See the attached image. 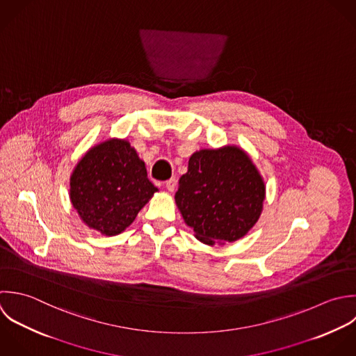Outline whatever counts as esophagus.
I'll list each match as a JSON object with an SVG mask.
<instances>
[{"mask_svg":"<svg viewBox=\"0 0 356 356\" xmlns=\"http://www.w3.org/2000/svg\"><path fill=\"white\" fill-rule=\"evenodd\" d=\"M176 186H177V180H176L175 177H172V179H169V180L165 181V187H166L168 191H170V193H173V191L176 190Z\"/></svg>","mask_w":356,"mask_h":356,"instance_id":"1","label":"esophagus"}]
</instances>
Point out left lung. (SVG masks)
Listing matches in <instances>:
<instances>
[{"label": "left lung", "instance_id": "8db88e82", "mask_svg": "<svg viewBox=\"0 0 356 356\" xmlns=\"http://www.w3.org/2000/svg\"><path fill=\"white\" fill-rule=\"evenodd\" d=\"M175 198L200 241L223 244L244 237L257 223L265 184L243 149H201L191 155Z\"/></svg>", "mask_w": 356, "mask_h": 356}]
</instances>
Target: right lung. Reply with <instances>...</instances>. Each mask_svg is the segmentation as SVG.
Masks as SVG:
<instances>
[{"label":"right lung","instance_id":"obj_1","mask_svg":"<svg viewBox=\"0 0 356 356\" xmlns=\"http://www.w3.org/2000/svg\"><path fill=\"white\" fill-rule=\"evenodd\" d=\"M155 191L144 162L124 140L92 147L70 177L73 208L88 227L105 236L130 226Z\"/></svg>","mask_w":356,"mask_h":356}]
</instances>
